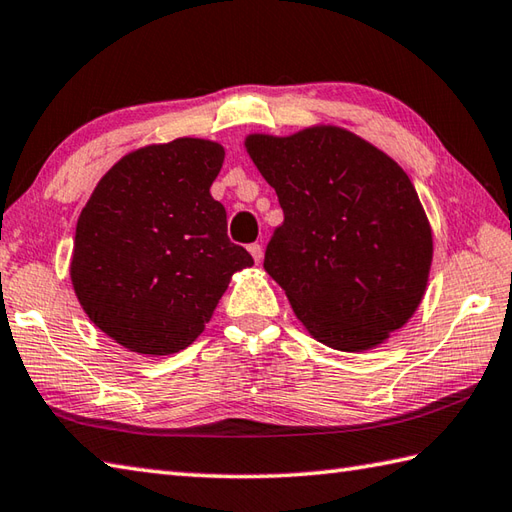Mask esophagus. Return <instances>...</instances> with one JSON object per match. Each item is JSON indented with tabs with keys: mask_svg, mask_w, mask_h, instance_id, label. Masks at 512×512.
<instances>
[{
	"mask_svg": "<svg viewBox=\"0 0 512 512\" xmlns=\"http://www.w3.org/2000/svg\"><path fill=\"white\" fill-rule=\"evenodd\" d=\"M248 250H250V255H253V259H255L257 264L262 262V257H264V248H262V244H250V246H248Z\"/></svg>",
	"mask_w": 512,
	"mask_h": 512,
	"instance_id": "esophagus-1",
	"label": "esophagus"
}]
</instances>
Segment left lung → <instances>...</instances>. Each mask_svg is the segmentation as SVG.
Masks as SVG:
<instances>
[{"label":"left lung","instance_id":"1","mask_svg":"<svg viewBox=\"0 0 512 512\" xmlns=\"http://www.w3.org/2000/svg\"><path fill=\"white\" fill-rule=\"evenodd\" d=\"M246 150L284 210L264 268L295 315L330 348L382 344L422 302L433 259L413 182L382 150L333 126L250 135Z\"/></svg>","mask_w":512,"mask_h":512}]
</instances>
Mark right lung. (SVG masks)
Wrapping results in <instances>:
<instances>
[{
	"mask_svg": "<svg viewBox=\"0 0 512 512\" xmlns=\"http://www.w3.org/2000/svg\"><path fill=\"white\" fill-rule=\"evenodd\" d=\"M224 148L182 137L146 146L99 179L75 230L79 304L99 330L142 355L184 350L237 270L253 266L210 195Z\"/></svg>",
	"mask_w": 512,
	"mask_h": 512,
	"instance_id": "obj_1",
	"label": "right lung"
}]
</instances>
